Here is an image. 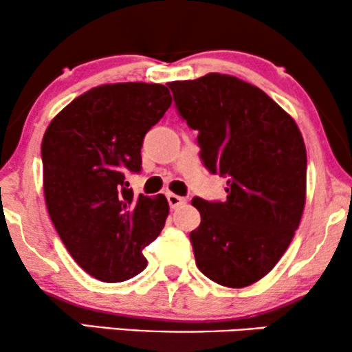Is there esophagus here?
<instances>
[{"mask_svg":"<svg viewBox=\"0 0 352 352\" xmlns=\"http://www.w3.org/2000/svg\"><path fill=\"white\" fill-rule=\"evenodd\" d=\"M166 200H168V205H170V208H173V210L179 208L181 205L186 204L184 197H179V195H176V194H171V192H168V194H166Z\"/></svg>","mask_w":352,"mask_h":352,"instance_id":"34e87169","label":"esophagus"}]
</instances>
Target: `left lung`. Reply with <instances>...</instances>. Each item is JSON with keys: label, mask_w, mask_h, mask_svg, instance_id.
<instances>
[{"label": "left lung", "mask_w": 352, "mask_h": 352, "mask_svg": "<svg viewBox=\"0 0 352 352\" xmlns=\"http://www.w3.org/2000/svg\"><path fill=\"white\" fill-rule=\"evenodd\" d=\"M181 117L199 131L200 157L228 176L224 201L199 197L190 232L197 267L223 287L261 280L287 252L306 204V146L280 105L252 83L224 74L168 85Z\"/></svg>", "instance_id": "1"}]
</instances>
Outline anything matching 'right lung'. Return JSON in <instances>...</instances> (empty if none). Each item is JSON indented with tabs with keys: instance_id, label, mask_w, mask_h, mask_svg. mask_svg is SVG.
Returning <instances> with one entry per match:
<instances>
[{
	"instance_id": "1",
	"label": "right lung",
	"mask_w": 352,
	"mask_h": 352,
	"mask_svg": "<svg viewBox=\"0 0 352 352\" xmlns=\"http://www.w3.org/2000/svg\"><path fill=\"white\" fill-rule=\"evenodd\" d=\"M171 100L163 85H100L65 105L43 136L47 213L72 258L100 282L146 269L142 250L165 226V195L136 197L124 175L141 171L142 139Z\"/></svg>"
}]
</instances>
